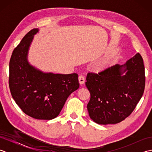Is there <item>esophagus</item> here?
Returning a JSON list of instances; mask_svg holds the SVG:
<instances>
[{
    "label": "esophagus",
    "mask_w": 152,
    "mask_h": 152,
    "mask_svg": "<svg viewBox=\"0 0 152 152\" xmlns=\"http://www.w3.org/2000/svg\"><path fill=\"white\" fill-rule=\"evenodd\" d=\"M78 80H79V82H80V84H83V83H85V81H86L84 76H82V75H80L79 76Z\"/></svg>",
    "instance_id": "obj_1"
}]
</instances>
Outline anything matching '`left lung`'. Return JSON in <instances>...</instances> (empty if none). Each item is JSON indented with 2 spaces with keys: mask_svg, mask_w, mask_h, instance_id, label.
Returning a JSON list of instances; mask_svg holds the SVG:
<instances>
[{
  "mask_svg": "<svg viewBox=\"0 0 152 152\" xmlns=\"http://www.w3.org/2000/svg\"><path fill=\"white\" fill-rule=\"evenodd\" d=\"M86 80L91 95L87 105L89 117L98 124H118L133 112L142 96V57L138 53L123 65L115 64L98 73L88 72Z\"/></svg>",
  "mask_w": 152,
  "mask_h": 152,
  "instance_id": "left-lung-1",
  "label": "left lung"
}]
</instances>
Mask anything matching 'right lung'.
<instances>
[{
	"mask_svg": "<svg viewBox=\"0 0 152 152\" xmlns=\"http://www.w3.org/2000/svg\"><path fill=\"white\" fill-rule=\"evenodd\" d=\"M33 28L13 51L9 64V87L13 99L25 114L38 119L50 120L59 114L69 96L79 88L76 73H44L31 66L27 54Z\"/></svg>",
	"mask_w": 152,
	"mask_h": 152,
	"instance_id": "right-lung-1",
	"label": "right lung"
}]
</instances>
